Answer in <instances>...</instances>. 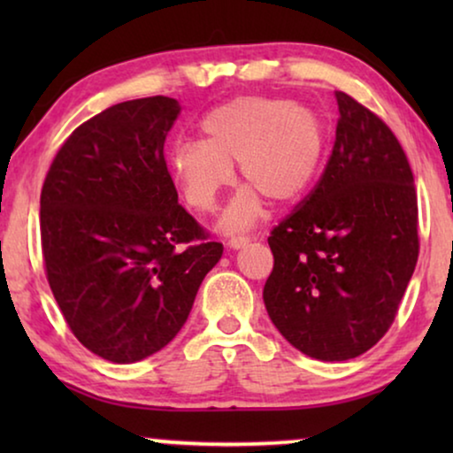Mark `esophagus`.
<instances>
[{
  "label": "esophagus",
  "instance_id": "34e87169",
  "mask_svg": "<svg viewBox=\"0 0 453 453\" xmlns=\"http://www.w3.org/2000/svg\"><path fill=\"white\" fill-rule=\"evenodd\" d=\"M247 243H250V239L247 237H231L226 245L231 247V250H241V247H245Z\"/></svg>",
  "mask_w": 453,
  "mask_h": 453
}]
</instances>
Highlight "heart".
I'll use <instances>...</instances> for the list:
<instances>
[{
    "mask_svg": "<svg viewBox=\"0 0 453 453\" xmlns=\"http://www.w3.org/2000/svg\"><path fill=\"white\" fill-rule=\"evenodd\" d=\"M202 142H177L169 169L183 202L212 212L233 183V165L247 183L222 214L226 233L251 228L264 216V198L295 202L311 185L326 152V126L311 107L282 98L239 96L200 123Z\"/></svg>",
    "mask_w": 453,
    "mask_h": 453,
    "instance_id": "1",
    "label": "heart"
}]
</instances>
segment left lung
Listing matches in <instances>:
<instances>
[{"instance_id": "8db88e82", "label": "left lung", "mask_w": 453, "mask_h": 453, "mask_svg": "<svg viewBox=\"0 0 453 453\" xmlns=\"http://www.w3.org/2000/svg\"><path fill=\"white\" fill-rule=\"evenodd\" d=\"M336 140L319 181L272 228L264 287L272 324L319 361L386 336L418 259L412 169L392 129L336 90Z\"/></svg>"}]
</instances>
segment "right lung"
<instances>
[{"label":"right lung","mask_w":453,"mask_h":453,"mask_svg":"<svg viewBox=\"0 0 453 453\" xmlns=\"http://www.w3.org/2000/svg\"><path fill=\"white\" fill-rule=\"evenodd\" d=\"M169 96L104 109L55 154L41 191V247L80 344L111 363L154 355L181 330L222 243L177 202L165 140Z\"/></svg>","instance_id":"add662e5"}]
</instances>
